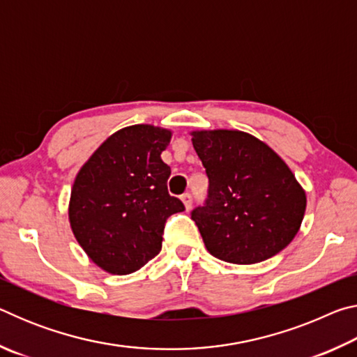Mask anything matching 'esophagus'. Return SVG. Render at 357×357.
Returning a JSON list of instances; mask_svg holds the SVG:
<instances>
[{
    "mask_svg": "<svg viewBox=\"0 0 357 357\" xmlns=\"http://www.w3.org/2000/svg\"><path fill=\"white\" fill-rule=\"evenodd\" d=\"M181 200H183V203H184V206H185V209L189 211L190 208H192V203H193V198H192V195L190 193H184L183 197H181Z\"/></svg>",
    "mask_w": 357,
    "mask_h": 357,
    "instance_id": "1",
    "label": "esophagus"
}]
</instances>
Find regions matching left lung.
Returning <instances> with one entry per match:
<instances>
[{
    "label": "left lung",
    "mask_w": 357,
    "mask_h": 357,
    "mask_svg": "<svg viewBox=\"0 0 357 357\" xmlns=\"http://www.w3.org/2000/svg\"><path fill=\"white\" fill-rule=\"evenodd\" d=\"M206 168L208 198L192 211L211 255L253 264L291 243L305 213V192L268 144L239 130L192 132Z\"/></svg>",
    "instance_id": "1"
}]
</instances>
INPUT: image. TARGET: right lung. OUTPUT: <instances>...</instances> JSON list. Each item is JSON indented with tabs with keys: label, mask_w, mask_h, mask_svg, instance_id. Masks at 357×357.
<instances>
[{
	"label": "right lung",
	"mask_w": 357,
	"mask_h": 357,
	"mask_svg": "<svg viewBox=\"0 0 357 357\" xmlns=\"http://www.w3.org/2000/svg\"><path fill=\"white\" fill-rule=\"evenodd\" d=\"M172 132L130 126L100 144L78 172L69 220L78 244L107 273H135L162 249L168 217L184 204L167 189L160 159Z\"/></svg>",
	"instance_id": "obj_1"
}]
</instances>
